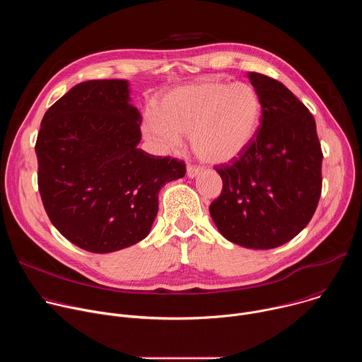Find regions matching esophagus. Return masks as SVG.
Instances as JSON below:
<instances>
[{
	"mask_svg": "<svg viewBox=\"0 0 362 362\" xmlns=\"http://www.w3.org/2000/svg\"><path fill=\"white\" fill-rule=\"evenodd\" d=\"M200 172H202L200 166H194V165H189L187 166V176L189 177H196Z\"/></svg>",
	"mask_w": 362,
	"mask_h": 362,
	"instance_id": "esophagus-1",
	"label": "esophagus"
}]
</instances>
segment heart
<instances>
[{"instance_id": "b5f03b06", "label": "heart", "mask_w": 362, "mask_h": 362, "mask_svg": "<svg viewBox=\"0 0 362 362\" xmlns=\"http://www.w3.org/2000/svg\"><path fill=\"white\" fill-rule=\"evenodd\" d=\"M262 115L261 98L246 83L202 80L175 87L159 100L158 112L143 120V134L158 153L192 137L202 160L228 163L253 140Z\"/></svg>"}]
</instances>
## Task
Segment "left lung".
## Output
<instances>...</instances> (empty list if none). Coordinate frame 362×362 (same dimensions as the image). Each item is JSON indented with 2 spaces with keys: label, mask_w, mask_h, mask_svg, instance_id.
I'll return each mask as SVG.
<instances>
[{
  "label": "left lung",
  "mask_w": 362,
  "mask_h": 362,
  "mask_svg": "<svg viewBox=\"0 0 362 362\" xmlns=\"http://www.w3.org/2000/svg\"><path fill=\"white\" fill-rule=\"evenodd\" d=\"M249 80L261 98V126L230 163L216 165L223 187L211 206L219 232L250 249L293 239L313 219L322 190V148L314 116L281 81Z\"/></svg>",
  "instance_id": "1"
}]
</instances>
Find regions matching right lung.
I'll use <instances>...</instances> for the list:
<instances>
[{
  "instance_id": "1",
  "label": "right lung",
  "mask_w": 362,
  "mask_h": 362,
  "mask_svg": "<svg viewBox=\"0 0 362 362\" xmlns=\"http://www.w3.org/2000/svg\"><path fill=\"white\" fill-rule=\"evenodd\" d=\"M124 80L77 84L51 106L35 141L38 190L56 229L76 246L109 253L144 239L159 190L186 175L183 160L139 148L140 113Z\"/></svg>"
}]
</instances>
